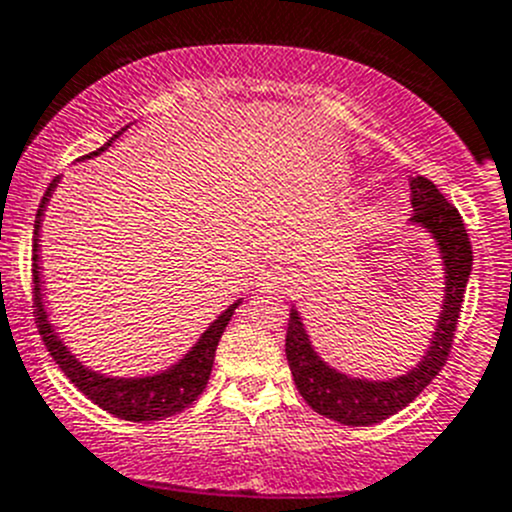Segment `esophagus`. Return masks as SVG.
Returning a JSON list of instances; mask_svg holds the SVG:
<instances>
[{
	"mask_svg": "<svg viewBox=\"0 0 512 512\" xmlns=\"http://www.w3.org/2000/svg\"><path fill=\"white\" fill-rule=\"evenodd\" d=\"M280 280H283V278H278V275H267V278H265V283H262V285H265L267 290H272V288H275V285L280 283Z\"/></svg>",
	"mask_w": 512,
	"mask_h": 512,
	"instance_id": "esophagus-1",
	"label": "esophagus"
}]
</instances>
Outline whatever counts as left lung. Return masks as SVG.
<instances>
[{
    "label": "left lung",
    "instance_id": "obj_1",
    "mask_svg": "<svg viewBox=\"0 0 512 512\" xmlns=\"http://www.w3.org/2000/svg\"><path fill=\"white\" fill-rule=\"evenodd\" d=\"M409 189H412L414 207L412 219L424 224L434 234L439 252H442L444 270H447L442 315H439L432 346H429L427 356L419 361L417 369L391 381L348 379L346 374H338L336 369L323 364L310 346L298 310H290L285 356H288L295 386L313 412L323 414L333 422L348 424V427H369V424L384 422L391 414L412 404L447 364L452 343H455L460 308L472 270L470 234H467L457 207H452L442 197V191L432 181L424 176H414L409 181Z\"/></svg>",
    "mask_w": 512,
    "mask_h": 512
}]
</instances>
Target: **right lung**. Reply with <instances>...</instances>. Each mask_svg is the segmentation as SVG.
<instances>
[{
    "instance_id": "add662e5",
    "label": "right lung",
    "mask_w": 512,
    "mask_h": 512,
    "mask_svg": "<svg viewBox=\"0 0 512 512\" xmlns=\"http://www.w3.org/2000/svg\"><path fill=\"white\" fill-rule=\"evenodd\" d=\"M126 131V128H123ZM116 138V136H113ZM113 138L105 143L103 148H108L113 143ZM103 148L93 151L90 156H98ZM57 184V176L47 186L45 197H42L40 209H37L35 217V234H32V288H35V298H32V313H35L37 331H40L42 341H45L47 351L55 358V364L60 366L62 374L68 376L85 396H88L93 404H98L100 409H105L113 417H121L126 422H156V419L171 417V414H179L181 409H186L191 401H197V396L202 394L204 386H207L209 374H212L214 353H217V343L222 338L224 328H227L229 318H232L234 308L240 303L229 305L217 321L204 331V336L199 338V343L181 358V364L171 366L169 371L159 376H146V379H105V376L93 374V371L85 369L80 361H75V356H70V351L62 346V341L57 338V333L52 331L50 321H47L45 308H42L40 298V257H37V232H40L42 212H45V204L50 199L52 189Z\"/></svg>"
}]
</instances>
